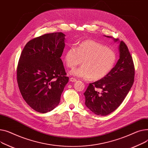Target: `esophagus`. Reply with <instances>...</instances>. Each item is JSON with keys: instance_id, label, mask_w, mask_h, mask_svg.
I'll return each instance as SVG.
<instances>
[{"instance_id": "1", "label": "esophagus", "mask_w": 148, "mask_h": 148, "mask_svg": "<svg viewBox=\"0 0 148 148\" xmlns=\"http://www.w3.org/2000/svg\"><path fill=\"white\" fill-rule=\"evenodd\" d=\"M76 81H77V79H75V78H74V77H71L70 78V81H71V82H76Z\"/></svg>"}]
</instances>
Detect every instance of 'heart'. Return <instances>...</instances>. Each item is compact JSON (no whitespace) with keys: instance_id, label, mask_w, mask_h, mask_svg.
<instances>
[{"instance_id":"heart-1","label":"heart","mask_w":148,"mask_h":148,"mask_svg":"<svg viewBox=\"0 0 148 148\" xmlns=\"http://www.w3.org/2000/svg\"><path fill=\"white\" fill-rule=\"evenodd\" d=\"M117 54L111 48L92 40L81 42L77 47L72 46L65 52L64 60L66 65L74 69L71 74L85 79L97 81L106 76L116 65Z\"/></svg>"}]
</instances>
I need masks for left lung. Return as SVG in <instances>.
<instances>
[{"mask_svg": "<svg viewBox=\"0 0 148 148\" xmlns=\"http://www.w3.org/2000/svg\"><path fill=\"white\" fill-rule=\"evenodd\" d=\"M112 38L111 36H107ZM117 42V39H114ZM119 59L103 79L91 83L84 93L85 105L95 114L106 116L123 103L134 83L135 69L132 56L123 41L119 42ZM101 90V92L98 89Z\"/></svg>", "mask_w": 148, "mask_h": 148, "instance_id": "8db88e82", "label": "left lung"}]
</instances>
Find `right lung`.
Wrapping results in <instances>:
<instances>
[{
  "label": "right lung",
  "mask_w": 148,
  "mask_h": 148,
  "mask_svg": "<svg viewBox=\"0 0 148 148\" xmlns=\"http://www.w3.org/2000/svg\"><path fill=\"white\" fill-rule=\"evenodd\" d=\"M62 32L45 34L29 41L20 55L16 69L22 97L39 113L53 110L69 82L62 57L65 47Z\"/></svg>",
  "instance_id": "1"
}]
</instances>
